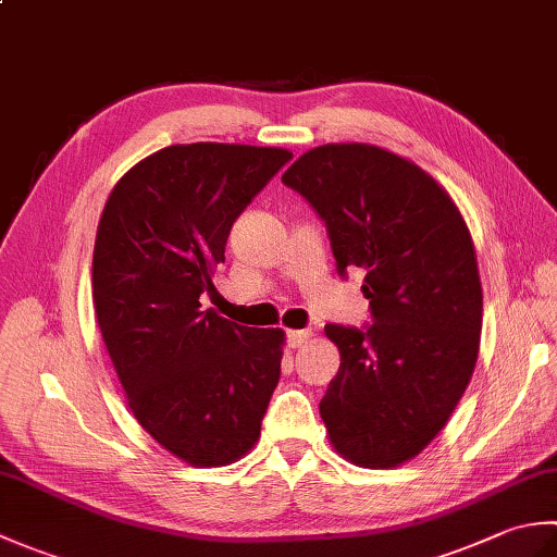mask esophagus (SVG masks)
<instances>
[{
	"instance_id": "1",
	"label": "esophagus",
	"mask_w": 557,
	"mask_h": 557,
	"mask_svg": "<svg viewBox=\"0 0 557 557\" xmlns=\"http://www.w3.org/2000/svg\"><path fill=\"white\" fill-rule=\"evenodd\" d=\"M309 337H311V330H289V333H287V342L294 349L304 347L306 342H309Z\"/></svg>"
}]
</instances>
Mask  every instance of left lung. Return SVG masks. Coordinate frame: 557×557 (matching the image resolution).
I'll list each match as a JSON object with an SVG mask.
<instances>
[{
	"label": "left lung",
	"instance_id": "left-lung-1",
	"mask_svg": "<svg viewBox=\"0 0 557 557\" xmlns=\"http://www.w3.org/2000/svg\"><path fill=\"white\" fill-rule=\"evenodd\" d=\"M325 230L339 277L363 272L371 323L325 325L339 371L321 399L337 453L387 469L441 433L474 373L483 294L453 198L417 164L366 144L313 148L282 174Z\"/></svg>",
	"mask_w": 557,
	"mask_h": 557
}]
</instances>
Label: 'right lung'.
<instances>
[{"mask_svg":"<svg viewBox=\"0 0 557 557\" xmlns=\"http://www.w3.org/2000/svg\"><path fill=\"white\" fill-rule=\"evenodd\" d=\"M292 160L289 150L188 144L152 152L104 203L92 301L136 421L194 467L244 457L280 381L282 330L212 309V272L234 220Z\"/></svg>","mask_w":557,"mask_h":557,"instance_id":"1","label":"right lung"}]
</instances>
